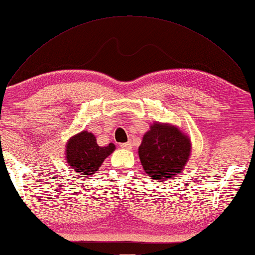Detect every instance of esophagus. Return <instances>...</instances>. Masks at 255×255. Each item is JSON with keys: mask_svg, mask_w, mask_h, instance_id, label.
I'll use <instances>...</instances> for the list:
<instances>
[{"mask_svg": "<svg viewBox=\"0 0 255 255\" xmlns=\"http://www.w3.org/2000/svg\"><path fill=\"white\" fill-rule=\"evenodd\" d=\"M121 146H122V147H124V148H127V149H130V148H131L132 144H131V142H130V141H128V142H126V143H122V144H121Z\"/></svg>", "mask_w": 255, "mask_h": 255, "instance_id": "1", "label": "esophagus"}]
</instances>
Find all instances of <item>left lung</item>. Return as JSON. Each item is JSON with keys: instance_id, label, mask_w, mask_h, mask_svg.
<instances>
[{"instance_id": "obj_1", "label": "left lung", "mask_w": 255, "mask_h": 255, "mask_svg": "<svg viewBox=\"0 0 255 255\" xmlns=\"http://www.w3.org/2000/svg\"><path fill=\"white\" fill-rule=\"evenodd\" d=\"M191 151L190 138L177 126L153 123L143 135L139 157L149 179L162 182L183 170Z\"/></svg>"}]
</instances>
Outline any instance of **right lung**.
<instances>
[{"mask_svg": "<svg viewBox=\"0 0 255 255\" xmlns=\"http://www.w3.org/2000/svg\"><path fill=\"white\" fill-rule=\"evenodd\" d=\"M115 145L110 143L107 146L97 144L96 136L87 130L71 136L65 144L67 164L74 171L82 175H90L98 171L103 160L113 153Z\"/></svg>", "mask_w": 255, "mask_h": 255, "instance_id": "obj_1", "label": "right lung"}]
</instances>
